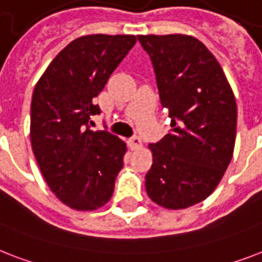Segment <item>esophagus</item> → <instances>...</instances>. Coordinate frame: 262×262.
I'll return each instance as SVG.
<instances>
[{
    "mask_svg": "<svg viewBox=\"0 0 262 262\" xmlns=\"http://www.w3.org/2000/svg\"><path fill=\"white\" fill-rule=\"evenodd\" d=\"M129 145H130L132 149H140L142 146V141L140 137H133L129 140Z\"/></svg>",
    "mask_w": 262,
    "mask_h": 262,
    "instance_id": "esophagus-1",
    "label": "esophagus"
}]
</instances>
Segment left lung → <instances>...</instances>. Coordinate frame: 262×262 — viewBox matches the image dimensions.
Listing matches in <instances>:
<instances>
[{
  "instance_id": "8db88e82",
  "label": "left lung",
  "mask_w": 262,
  "mask_h": 262,
  "mask_svg": "<svg viewBox=\"0 0 262 262\" xmlns=\"http://www.w3.org/2000/svg\"><path fill=\"white\" fill-rule=\"evenodd\" d=\"M137 37L150 56L161 105L171 118V132L149 145L146 192L161 207H191L215 190L230 164L234 94L215 56L192 36Z\"/></svg>"
}]
</instances>
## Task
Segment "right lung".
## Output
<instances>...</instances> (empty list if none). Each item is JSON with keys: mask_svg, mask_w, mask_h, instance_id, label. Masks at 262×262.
Here are the masks:
<instances>
[{"mask_svg": "<svg viewBox=\"0 0 262 262\" xmlns=\"http://www.w3.org/2000/svg\"><path fill=\"white\" fill-rule=\"evenodd\" d=\"M133 35L78 37L56 55L36 83L31 142L47 184L66 206L93 211L110 201L126 144L91 130L94 98L136 44Z\"/></svg>", "mask_w": 262, "mask_h": 262, "instance_id": "right-lung-1", "label": "right lung"}]
</instances>
